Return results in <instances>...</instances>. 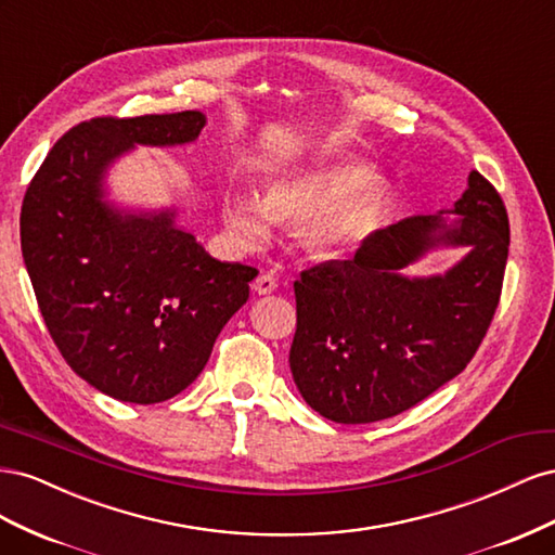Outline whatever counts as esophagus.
<instances>
[{
    "label": "esophagus",
    "mask_w": 555,
    "mask_h": 555,
    "mask_svg": "<svg viewBox=\"0 0 555 555\" xmlns=\"http://www.w3.org/2000/svg\"><path fill=\"white\" fill-rule=\"evenodd\" d=\"M251 287H255V292H257L259 296L273 294V292L278 289V280H275L273 273H261V275L255 280V284H251Z\"/></svg>",
    "instance_id": "esophagus-1"
}]
</instances>
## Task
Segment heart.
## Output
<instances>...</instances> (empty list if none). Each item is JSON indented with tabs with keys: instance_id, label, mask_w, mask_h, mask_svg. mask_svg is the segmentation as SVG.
<instances>
[{
	"instance_id": "heart-1",
	"label": "heart",
	"mask_w": 555,
	"mask_h": 555,
	"mask_svg": "<svg viewBox=\"0 0 555 555\" xmlns=\"http://www.w3.org/2000/svg\"><path fill=\"white\" fill-rule=\"evenodd\" d=\"M389 206V192L371 180L354 162L312 164L273 178L263 188L261 204L249 194L227 201L224 217L233 236L245 247H259L271 236V220L308 227L312 245L340 249L367 236Z\"/></svg>"
}]
</instances>
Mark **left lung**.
<instances>
[{
  "instance_id": "obj_1",
  "label": "left lung",
  "mask_w": 555,
  "mask_h": 555,
  "mask_svg": "<svg viewBox=\"0 0 555 555\" xmlns=\"http://www.w3.org/2000/svg\"><path fill=\"white\" fill-rule=\"evenodd\" d=\"M456 201L459 224L414 215L365 236L354 259L308 268L294 282L292 375L335 424H373L414 408L465 371L500 304L509 255L505 201L479 171ZM435 242L470 255L442 279L399 271Z\"/></svg>"
}]
</instances>
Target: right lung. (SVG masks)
Listing matches in <instances>:
<instances>
[{"instance_id":"obj_1","label":"right lung","mask_w":555,"mask_h":555,"mask_svg":"<svg viewBox=\"0 0 555 555\" xmlns=\"http://www.w3.org/2000/svg\"><path fill=\"white\" fill-rule=\"evenodd\" d=\"M196 111L72 127L50 147L21 210V247L50 338L102 393L153 405L204 371L257 268L222 263L173 215H117L102 204L106 166L133 143L194 141Z\"/></svg>"}]
</instances>
